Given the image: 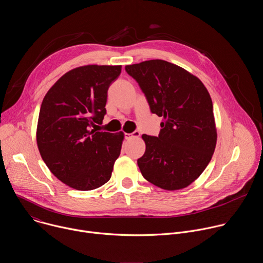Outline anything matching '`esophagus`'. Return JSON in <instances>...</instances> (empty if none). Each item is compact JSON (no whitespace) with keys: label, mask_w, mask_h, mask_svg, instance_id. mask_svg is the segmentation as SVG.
<instances>
[{"label":"esophagus","mask_w":263,"mask_h":263,"mask_svg":"<svg viewBox=\"0 0 263 263\" xmlns=\"http://www.w3.org/2000/svg\"><path fill=\"white\" fill-rule=\"evenodd\" d=\"M140 136V133L139 131H134L133 133H125V137L127 139H130V138H138Z\"/></svg>","instance_id":"34e87169"}]
</instances>
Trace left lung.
Masks as SVG:
<instances>
[{
  "label": "left lung",
  "mask_w": 263,
  "mask_h": 263,
  "mask_svg": "<svg viewBox=\"0 0 263 263\" xmlns=\"http://www.w3.org/2000/svg\"><path fill=\"white\" fill-rule=\"evenodd\" d=\"M152 114L163 118L158 136L143 134L145 152L137 160L145 180L165 191L191 185L210 162L216 128L210 95L186 69L160 59L126 65Z\"/></svg>",
  "instance_id": "left-lung-1"
}]
</instances>
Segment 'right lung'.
Instances as JSON below:
<instances>
[{
  "mask_svg": "<svg viewBox=\"0 0 263 263\" xmlns=\"http://www.w3.org/2000/svg\"><path fill=\"white\" fill-rule=\"evenodd\" d=\"M121 70L122 65L76 67L64 73L43 100L37 146L51 173L71 189L92 191L111 178L124 133L91 127L103 122L108 88Z\"/></svg>",
  "mask_w": 263,
  "mask_h": 263,
  "instance_id": "obj_1",
  "label": "right lung"
}]
</instances>
